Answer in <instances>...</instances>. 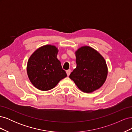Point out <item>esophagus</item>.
I'll list each match as a JSON object with an SVG mask.
<instances>
[{
    "mask_svg": "<svg viewBox=\"0 0 132 132\" xmlns=\"http://www.w3.org/2000/svg\"><path fill=\"white\" fill-rule=\"evenodd\" d=\"M66 73H67V74L68 76H69V75H70V73H71V70H70V69L68 70H67Z\"/></svg>",
    "mask_w": 132,
    "mask_h": 132,
    "instance_id": "34e87169",
    "label": "esophagus"
}]
</instances>
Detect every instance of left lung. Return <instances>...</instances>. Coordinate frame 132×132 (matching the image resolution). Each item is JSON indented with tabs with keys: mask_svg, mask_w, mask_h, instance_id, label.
Instances as JSON below:
<instances>
[{
	"mask_svg": "<svg viewBox=\"0 0 132 132\" xmlns=\"http://www.w3.org/2000/svg\"><path fill=\"white\" fill-rule=\"evenodd\" d=\"M77 67L69 78L84 93H91L105 83L108 74L105 59L98 51L84 46L75 51Z\"/></svg>",
	"mask_w": 132,
	"mask_h": 132,
	"instance_id": "1",
	"label": "left lung"
}]
</instances>
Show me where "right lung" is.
<instances>
[{"label": "right lung", "mask_w": 132, "mask_h": 132, "mask_svg": "<svg viewBox=\"0 0 132 132\" xmlns=\"http://www.w3.org/2000/svg\"><path fill=\"white\" fill-rule=\"evenodd\" d=\"M58 50L55 46L46 45L38 48L29 58L27 73L30 81L36 88L48 91L67 77L57 58Z\"/></svg>", "instance_id": "right-lung-1"}]
</instances>
